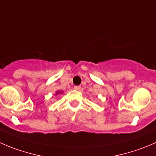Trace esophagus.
I'll return each instance as SVG.
<instances>
[{
  "label": "esophagus",
  "instance_id": "34e87169",
  "mask_svg": "<svg viewBox=\"0 0 156 156\" xmlns=\"http://www.w3.org/2000/svg\"><path fill=\"white\" fill-rule=\"evenodd\" d=\"M74 88H75V90H81V86H75V87H74Z\"/></svg>",
  "mask_w": 156,
  "mask_h": 156
}]
</instances>
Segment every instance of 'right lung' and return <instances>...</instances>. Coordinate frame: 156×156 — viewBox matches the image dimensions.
<instances>
[{
  "instance_id": "1",
  "label": "right lung",
  "mask_w": 156,
  "mask_h": 156,
  "mask_svg": "<svg viewBox=\"0 0 156 156\" xmlns=\"http://www.w3.org/2000/svg\"><path fill=\"white\" fill-rule=\"evenodd\" d=\"M59 93H62V91H58H58L56 92V94H59Z\"/></svg>"
}]
</instances>
